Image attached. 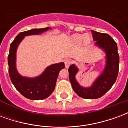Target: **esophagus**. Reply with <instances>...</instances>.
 Listing matches in <instances>:
<instances>
[{"mask_svg":"<svg viewBox=\"0 0 128 128\" xmlns=\"http://www.w3.org/2000/svg\"><path fill=\"white\" fill-rule=\"evenodd\" d=\"M64 64H65V67L67 68H68L70 66V65L71 64V61L68 59H66V60H64Z\"/></svg>","mask_w":128,"mask_h":128,"instance_id":"esophagus-1","label":"esophagus"}]
</instances>
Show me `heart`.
<instances>
[{"label": "heart", "instance_id": "1", "mask_svg": "<svg viewBox=\"0 0 128 128\" xmlns=\"http://www.w3.org/2000/svg\"><path fill=\"white\" fill-rule=\"evenodd\" d=\"M70 40L75 44L79 43L82 41L84 44H87L90 41V36L88 34H84V36L82 34H74L71 36Z\"/></svg>", "mask_w": 128, "mask_h": 128}]
</instances>
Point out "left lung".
I'll return each instance as SVG.
<instances>
[{
    "mask_svg": "<svg viewBox=\"0 0 128 128\" xmlns=\"http://www.w3.org/2000/svg\"><path fill=\"white\" fill-rule=\"evenodd\" d=\"M94 44L106 54L104 68L89 87L81 86L76 79L79 68L75 64L68 68L70 82L75 93L84 99H97L106 94L115 82L118 72L119 56L117 44L108 34H102L92 30Z\"/></svg>",
    "mask_w": 128,
    "mask_h": 128,
    "instance_id": "left-lung-1",
    "label": "left lung"
}]
</instances>
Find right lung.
Instances as JSON below:
<instances>
[{
  "label": "right lung",
  "instance_id": "right-lung-1",
  "mask_svg": "<svg viewBox=\"0 0 128 128\" xmlns=\"http://www.w3.org/2000/svg\"><path fill=\"white\" fill-rule=\"evenodd\" d=\"M50 29V27H46L21 32L10 45L8 56L10 79L16 90L27 99L42 100L50 96L56 87L59 72L65 67L64 62L51 64L45 68L42 74L35 78L24 77L18 72L16 68V52L22 40L25 36L39 35Z\"/></svg>",
  "mask_w": 128,
  "mask_h": 128
}]
</instances>
